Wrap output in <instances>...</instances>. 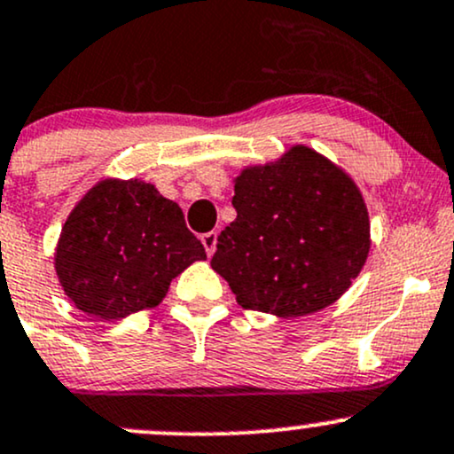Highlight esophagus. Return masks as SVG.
Returning <instances> with one entry per match:
<instances>
[{
    "label": "esophagus",
    "mask_w": 454,
    "mask_h": 454,
    "mask_svg": "<svg viewBox=\"0 0 454 454\" xmlns=\"http://www.w3.org/2000/svg\"><path fill=\"white\" fill-rule=\"evenodd\" d=\"M202 246H204V250H207L208 256H213V254H215V250H217V232H213V231L204 232Z\"/></svg>",
    "instance_id": "34e87169"
}]
</instances>
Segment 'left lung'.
<instances>
[{
    "instance_id": "left-lung-1",
    "label": "left lung",
    "mask_w": 454,
    "mask_h": 454,
    "mask_svg": "<svg viewBox=\"0 0 454 454\" xmlns=\"http://www.w3.org/2000/svg\"><path fill=\"white\" fill-rule=\"evenodd\" d=\"M237 219L217 237L211 267L247 310L297 318L340 300L371 250L360 187L312 148L235 178Z\"/></svg>"
}]
</instances>
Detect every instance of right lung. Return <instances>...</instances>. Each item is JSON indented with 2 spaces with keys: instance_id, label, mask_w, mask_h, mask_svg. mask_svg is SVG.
<instances>
[{
  "instance_id": "obj_1",
  "label": "right lung",
  "mask_w": 454,
  "mask_h": 454,
  "mask_svg": "<svg viewBox=\"0 0 454 454\" xmlns=\"http://www.w3.org/2000/svg\"><path fill=\"white\" fill-rule=\"evenodd\" d=\"M204 258L176 202L139 178H103L64 222L53 265L77 310L118 321L159 306L174 278Z\"/></svg>"
}]
</instances>
